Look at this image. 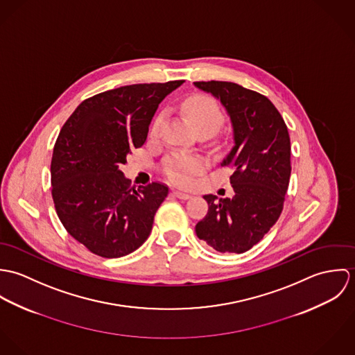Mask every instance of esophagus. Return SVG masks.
Here are the masks:
<instances>
[{
	"mask_svg": "<svg viewBox=\"0 0 355 355\" xmlns=\"http://www.w3.org/2000/svg\"><path fill=\"white\" fill-rule=\"evenodd\" d=\"M173 196L179 200H189L191 196L187 194V193H182V191H173Z\"/></svg>",
	"mask_w": 355,
	"mask_h": 355,
	"instance_id": "34e87169",
	"label": "esophagus"
}]
</instances>
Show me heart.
<instances>
[{"mask_svg":"<svg viewBox=\"0 0 355 355\" xmlns=\"http://www.w3.org/2000/svg\"><path fill=\"white\" fill-rule=\"evenodd\" d=\"M182 109L196 130L209 128L217 131L224 121V113L218 102L210 96H191L182 103ZM165 112H159L154 119L150 135L157 137L164 123ZM205 168V159L200 155L175 153L165 158L164 173L175 184L189 186L194 176Z\"/></svg>","mask_w":355,"mask_h":355,"instance_id":"1","label":"heart"}]
</instances>
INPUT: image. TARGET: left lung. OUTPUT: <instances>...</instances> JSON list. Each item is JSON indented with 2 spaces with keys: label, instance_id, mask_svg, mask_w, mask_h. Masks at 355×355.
<instances>
[{
  "label": "left lung",
  "instance_id": "8db88e82",
  "mask_svg": "<svg viewBox=\"0 0 355 355\" xmlns=\"http://www.w3.org/2000/svg\"><path fill=\"white\" fill-rule=\"evenodd\" d=\"M225 107L235 146L221 165L234 171L232 198L205 196L207 213L196 225L200 239L220 253H245L275 225L291 175L287 125L265 96L231 82H194Z\"/></svg>",
  "mask_w": 355,
  "mask_h": 355
}]
</instances>
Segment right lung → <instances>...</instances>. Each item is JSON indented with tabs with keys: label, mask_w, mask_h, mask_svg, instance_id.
Here are the masks:
<instances>
[{
	"label": "right lung",
	"mask_w": 355,
	"mask_h": 355,
	"mask_svg": "<svg viewBox=\"0 0 355 355\" xmlns=\"http://www.w3.org/2000/svg\"><path fill=\"white\" fill-rule=\"evenodd\" d=\"M183 80L131 85L82 102L62 125L51 157V197L68 234L92 253L119 258L141 248L168 187L138 191L119 169L141 148L153 116Z\"/></svg>",
	"instance_id": "obj_1"
}]
</instances>
